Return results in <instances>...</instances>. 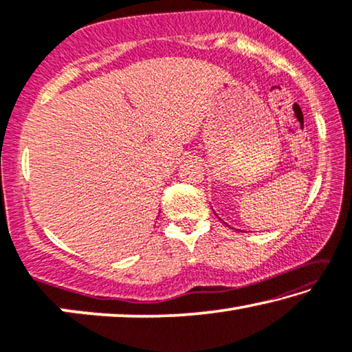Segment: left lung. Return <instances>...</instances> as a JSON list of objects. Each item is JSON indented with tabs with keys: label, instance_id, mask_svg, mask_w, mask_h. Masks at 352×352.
Returning a JSON list of instances; mask_svg holds the SVG:
<instances>
[{
	"label": "left lung",
	"instance_id": "obj_1",
	"mask_svg": "<svg viewBox=\"0 0 352 352\" xmlns=\"http://www.w3.org/2000/svg\"><path fill=\"white\" fill-rule=\"evenodd\" d=\"M237 230H239V229H237Z\"/></svg>",
	"mask_w": 352,
	"mask_h": 352
}]
</instances>
